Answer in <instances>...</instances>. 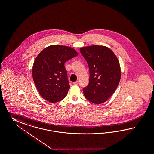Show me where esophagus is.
Returning a JSON list of instances; mask_svg holds the SVG:
<instances>
[{"label": "esophagus", "instance_id": "34e87169", "mask_svg": "<svg viewBox=\"0 0 154 154\" xmlns=\"http://www.w3.org/2000/svg\"><path fill=\"white\" fill-rule=\"evenodd\" d=\"M73 83V85H79V81H75V82H74Z\"/></svg>", "mask_w": 154, "mask_h": 154}]
</instances>
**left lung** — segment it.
Returning <instances> with one entry per match:
<instances>
[{"instance_id":"obj_1","label":"left lung","mask_w":154,"mask_h":154,"mask_svg":"<svg viewBox=\"0 0 154 154\" xmlns=\"http://www.w3.org/2000/svg\"><path fill=\"white\" fill-rule=\"evenodd\" d=\"M90 69V81L83 91L91 102L101 104L106 101L116 90L121 79L118 59L107 47L94 45L80 48Z\"/></svg>"}]
</instances>
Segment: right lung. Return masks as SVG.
Wrapping results in <instances>:
<instances>
[{"label": "right lung", "instance_id": "add662e5", "mask_svg": "<svg viewBox=\"0 0 154 154\" xmlns=\"http://www.w3.org/2000/svg\"><path fill=\"white\" fill-rule=\"evenodd\" d=\"M78 53L72 48L50 45L42 51L34 60L32 75L42 97L56 103L65 97L70 86L64 63Z\"/></svg>", "mask_w": 154, "mask_h": 154}]
</instances>
